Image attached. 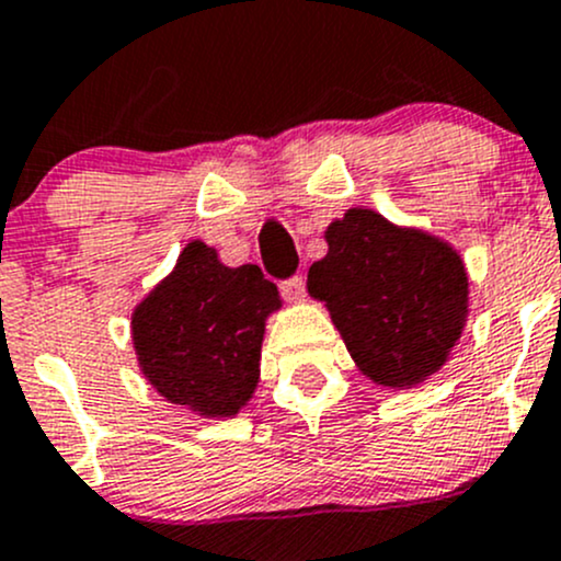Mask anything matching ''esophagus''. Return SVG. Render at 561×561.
Segmentation results:
<instances>
[{
  "label": "esophagus",
  "mask_w": 561,
  "mask_h": 561,
  "mask_svg": "<svg viewBox=\"0 0 561 561\" xmlns=\"http://www.w3.org/2000/svg\"><path fill=\"white\" fill-rule=\"evenodd\" d=\"M279 290L285 301H301L304 290H307V287H304V276H290V279L282 282Z\"/></svg>",
  "instance_id": "34e87169"
}]
</instances>
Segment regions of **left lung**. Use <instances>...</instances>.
<instances>
[{"label": "left lung", "mask_w": 561, "mask_h": 561, "mask_svg": "<svg viewBox=\"0 0 561 561\" xmlns=\"http://www.w3.org/2000/svg\"><path fill=\"white\" fill-rule=\"evenodd\" d=\"M328 254L309 268L360 375L412 388L448 360L469 314V279L448 241L399 228L371 208L328 225Z\"/></svg>", "instance_id": "8db88e82"}]
</instances>
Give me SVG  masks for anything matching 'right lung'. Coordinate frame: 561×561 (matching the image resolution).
<instances>
[{
    "mask_svg": "<svg viewBox=\"0 0 561 561\" xmlns=\"http://www.w3.org/2000/svg\"><path fill=\"white\" fill-rule=\"evenodd\" d=\"M279 307L257 265L230 268L217 249L190 241L133 312L140 371L171 404L233 417L257 388L265 320Z\"/></svg>",
    "mask_w": 561,
    "mask_h": 561,
    "instance_id": "1",
    "label": "right lung"
}]
</instances>
